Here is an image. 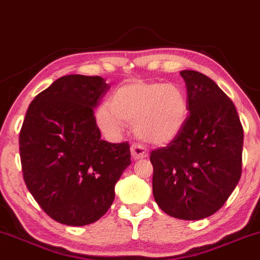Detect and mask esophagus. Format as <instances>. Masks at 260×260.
I'll list each match as a JSON object with an SVG mask.
<instances>
[{
  "label": "esophagus",
  "instance_id": "obj_1",
  "mask_svg": "<svg viewBox=\"0 0 260 260\" xmlns=\"http://www.w3.org/2000/svg\"><path fill=\"white\" fill-rule=\"evenodd\" d=\"M131 154H132V157L134 160H143V158L148 157L149 152L143 145H139V144H132V146H131Z\"/></svg>",
  "mask_w": 260,
  "mask_h": 260
}]
</instances>
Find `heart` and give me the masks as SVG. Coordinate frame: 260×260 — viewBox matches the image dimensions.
<instances>
[{"label":"heart","instance_id":"heart-1","mask_svg":"<svg viewBox=\"0 0 260 260\" xmlns=\"http://www.w3.org/2000/svg\"><path fill=\"white\" fill-rule=\"evenodd\" d=\"M189 102L184 90L173 83L133 80L121 84L96 110L95 120L106 136H120L126 122L144 142L166 145L185 127Z\"/></svg>","mask_w":260,"mask_h":260}]
</instances>
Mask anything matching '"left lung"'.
Instances as JSON below:
<instances>
[{
    "label": "left lung",
    "mask_w": 260,
    "mask_h": 260,
    "mask_svg": "<svg viewBox=\"0 0 260 260\" xmlns=\"http://www.w3.org/2000/svg\"><path fill=\"white\" fill-rule=\"evenodd\" d=\"M189 112L184 129L150 156L152 193L165 213L183 220L214 214L241 178L243 129L234 103L213 80L180 71Z\"/></svg>",
    "instance_id": "left-lung-1"
}]
</instances>
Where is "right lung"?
<instances>
[{
    "label": "right lung",
    "instance_id": "1",
    "mask_svg": "<svg viewBox=\"0 0 260 260\" xmlns=\"http://www.w3.org/2000/svg\"><path fill=\"white\" fill-rule=\"evenodd\" d=\"M110 89L100 76L68 75L35 96L19 134L23 177L52 219L94 223L111 207L131 165L129 144L102 139L94 109Z\"/></svg>",
    "mask_w": 260,
    "mask_h": 260
}]
</instances>
